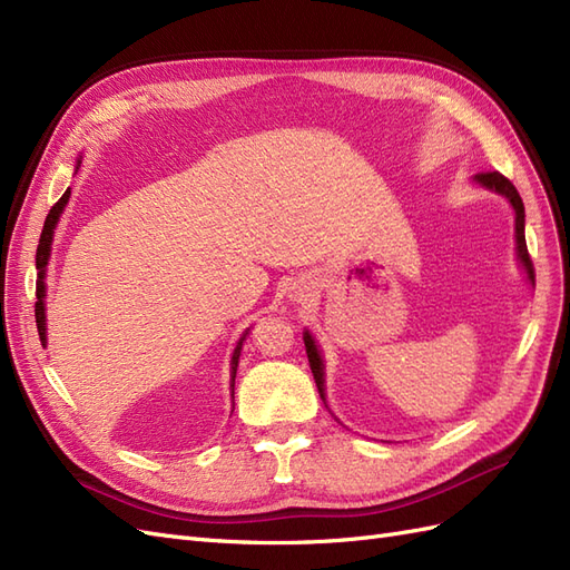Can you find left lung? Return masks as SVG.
Segmentation results:
<instances>
[{
  "label": "left lung",
  "mask_w": 570,
  "mask_h": 570,
  "mask_svg": "<svg viewBox=\"0 0 570 570\" xmlns=\"http://www.w3.org/2000/svg\"><path fill=\"white\" fill-rule=\"evenodd\" d=\"M475 180L480 185H485L490 189H494V193L504 195L513 212H515V245H519V256H521V264L525 266L528 271V278L534 283V268H532V258L528 254V245H525V206H523V199L519 195V189L513 187V183L509 178H504L499 170H485V174H478ZM304 347H306V356H308V366H312V373H314V381H316V387H318V394L321 400L325 402V392H323V361H321V354L316 350V344L312 340V335L304 333Z\"/></svg>",
  "instance_id": "left-lung-1"
}]
</instances>
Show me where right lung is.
<instances>
[{"label": "right lung", "mask_w": 570, "mask_h": 570, "mask_svg": "<svg viewBox=\"0 0 570 570\" xmlns=\"http://www.w3.org/2000/svg\"><path fill=\"white\" fill-rule=\"evenodd\" d=\"M68 197H71V189H66V193L61 195V199L51 206L49 209V214H47V218H45V228H42V235H40V245H38V254H36V266H38V289H36V295H38V302H36V323H38V333H40V342L45 344V340H47V335H45V266H47V258H49V245H51V235H55V228H57V220H59V214L63 212V206H66V202H68ZM247 340V333L243 335V340L237 342V347H235V354H233V364H230V368H233V394H235V373H237V364H239V352H243V342ZM235 400V396H233Z\"/></svg>", "instance_id": "obj_1"}]
</instances>
